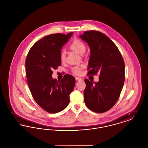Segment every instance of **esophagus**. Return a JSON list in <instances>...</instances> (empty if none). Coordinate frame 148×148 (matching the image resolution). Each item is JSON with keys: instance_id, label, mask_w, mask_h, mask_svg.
<instances>
[{"instance_id": "obj_1", "label": "esophagus", "mask_w": 148, "mask_h": 148, "mask_svg": "<svg viewBox=\"0 0 148 148\" xmlns=\"http://www.w3.org/2000/svg\"><path fill=\"white\" fill-rule=\"evenodd\" d=\"M75 79L77 80V81H81V80H83V79L81 78V77H75Z\"/></svg>"}]
</instances>
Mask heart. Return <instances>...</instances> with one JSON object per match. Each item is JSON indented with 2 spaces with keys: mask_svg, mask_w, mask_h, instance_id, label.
Instances as JSON below:
<instances>
[{
  "mask_svg": "<svg viewBox=\"0 0 148 148\" xmlns=\"http://www.w3.org/2000/svg\"><path fill=\"white\" fill-rule=\"evenodd\" d=\"M70 48L80 54H83L86 49V46L84 42L79 39L75 38L70 44ZM60 57L62 61H64L65 59V51L64 50L61 51ZM83 68V65H82L81 66H75L72 69V71L75 74H80Z\"/></svg>",
  "mask_w": 148,
  "mask_h": 148,
  "instance_id": "1",
  "label": "heart"
}]
</instances>
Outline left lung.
<instances>
[{
    "mask_svg": "<svg viewBox=\"0 0 148 148\" xmlns=\"http://www.w3.org/2000/svg\"><path fill=\"white\" fill-rule=\"evenodd\" d=\"M80 37L90 49L87 75L100 74L97 83L85 79V104L94 112L104 113L119 98L125 80L124 62L116 45L103 33L86 31Z\"/></svg>",
    "mask_w": 148,
    "mask_h": 148,
    "instance_id": "1",
    "label": "left lung"
}]
</instances>
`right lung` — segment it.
I'll return each mask as SVG.
<instances>
[{"mask_svg":"<svg viewBox=\"0 0 148 148\" xmlns=\"http://www.w3.org/2000/svg\"><path fill=\"white\" fill-rule=\"evenodd\" d=\"M73 33L47 35L32 47L25 60L27 82L36 103L45 111L56 113L68 106L75 79L66 74L60 80L52 78L53 71L61 65L60 50Z\"/></svg>","mask_w":148,"mask_h":148,"instance_id":"1","label":"right lung"}]
</instances>
